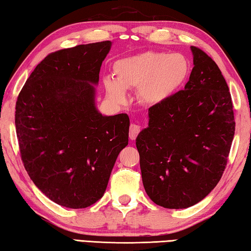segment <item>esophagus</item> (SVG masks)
Here are the masks:
<instances>
[{
  "mask_svg": "<svg viewBox=\"0 0 251 251\" xmlns=\"http://www.w3.org/2000/svg\"><path fill=\"white\" fill-rule=\"evenodd\" d=\"M141 131V126L136 125V124H131L129 127V138L130 139H135L137 137V135Z\"/></svg>",
  "mask_w": 251,
  "mask_h": 251,
  "instance_id": "34e87169",
  "label": "esophagus"
}]
</instances>
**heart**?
Here are the masks:
<instances>
[{
    "label": "heart",
    "mask_w": 251,
    "mask_h": 251,
    "mask_svg": "<svg viewBox=\"0 0 251 251\" xmlns=\"http://www.w3.org/2000/svg\"><path fill=\"white\" fill-rule=\"evenodd\" d=\"M116 79L106 77V95L115 104L126 100L125 90H137L141 103L152 106L174 95L189 75V63L181 54L145 52L114 64Z\"/></svg>",
    "instance_id": "obj_1"
}]
</instances>
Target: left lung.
Returning <instances> with one entry per match:
<instances>
[{"instance_id":"8db88e82","label":"left lung","mask_w":251,"mask_h":251,"mask_svg":"<svg viewBox=\"0 0 251 251\" xmlns=\"http://www.w3.org/2000/svg\"><path fill=\"white\" fill-rule=\"evenodd\" d=\"M185 90L150 110L136 138L143 185L156 205L179 209L202 201L222 178L235 135L228 85L214 59L192 46Z\"/></svg>"}]
</instances>
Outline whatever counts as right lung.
Listing matches in <instances>:
<instances>
[{
	"instance_id": "right-lung-1",
	"label": "right lung",
	"mask_w": 251,
	"mask_h": 251,
	"mask_svg": "<svg viewBox=\"0 0 251 251\" xmlns=\"http://www.w3.org/2000/svg\"><path fill=\"white\" fill-rule=\"evenodd\" d=\"M110 41L49 54L29 75L15 106L21 158L50 201L86 208L103 196L120 151L128 144L127 114L95 107L100 71Z\"/></svg>"
}]
</instances>
